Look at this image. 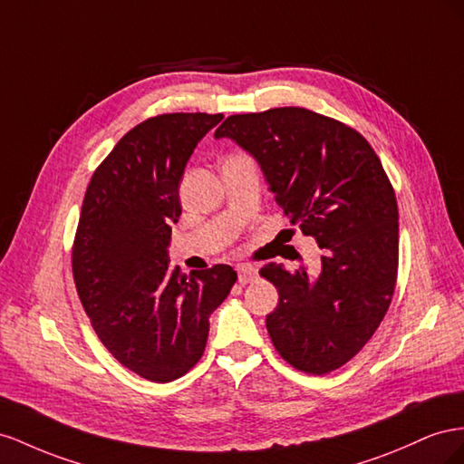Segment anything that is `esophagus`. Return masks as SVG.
<instances>
[{
  "instance_id": "34e87169",
  "label": "esophagus",
  "mask_w": 464,
  "mask_h": 464,
  "mask_svg": "<svg viewBox=\"0 0 464 464\" xmlns=\"http://www.w3.org/2000/svg\"><path fill=\"white\" fill-rule=\"evenodd\" d=\"M237 274H239V282L245 285V284H250L256 280L258 268L253 266V264H241V266L237 268Z\"/></svg>"
}]
</instances>
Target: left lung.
<instances>
[{
    "label": "left lung",
    "mask_w": 464,
    "mask_h": 464,
    "mask_svg": "<svg viewBox=\"0 0 464 464\" xmlns=\"http://www.w3.org/2000/svg\"><path fill=\"white\" fill-rule=\"evenodd\" d=\"M255 157L291 225L323 248L321 272L268 262L280 301L268 334L287 363L324 375L342 367L385 316L399 268V208L367 140L299 107L233 114L216 130Z\"/></svg>",
    "instance_id": "obj_1"
}]
</instances>
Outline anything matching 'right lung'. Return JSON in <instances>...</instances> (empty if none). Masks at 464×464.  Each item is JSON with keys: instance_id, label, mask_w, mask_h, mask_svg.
Wrapping results in <instances>:
<instances>
[{"instance_id": "1", "label": "right lung", "mask_w": 464, "mask_h": 464, "mask_svg": "<svg viewBox=\"0 0 464 464\" xmlns=\"http://www.w3.org/2000/svg\"><path fill=\"white\" fill-rule=\"evenodd\" d=\"M221 118L175 112L138 124L85 192L72 255L77 294L104 348L148 381H175L196 365L209 314L237 282L227 264L190 276L169 266L184 167Z\"/></svg>"}]
</instances>
